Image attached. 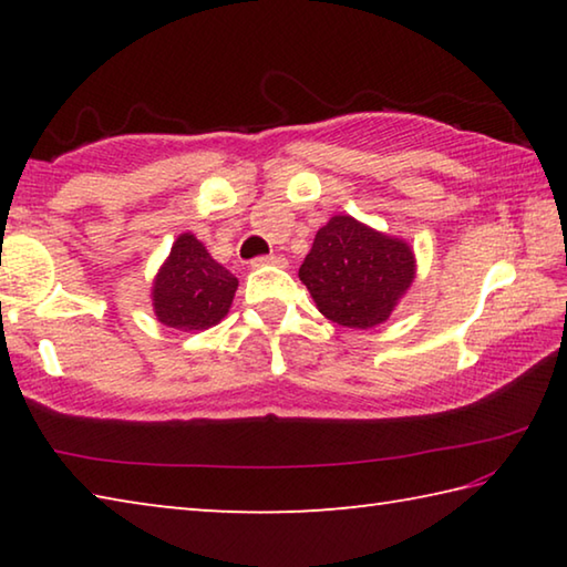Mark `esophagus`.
Here are the masks:
<instances>
[{"mask_svg":"<svg viewBox=\"0 0 567 567\" xmlns=\"http://www.w3.org/2000/svg\"><path fill=\"white\" fill-rule=\"evenodd\" d=\"M252 267H265V265H285V257L282 255H262V257H255Z\"/></svg>","mask_w":567,"mask_h":567,"instance_id":"34e87169","label":"esophagus"}]
</instances>
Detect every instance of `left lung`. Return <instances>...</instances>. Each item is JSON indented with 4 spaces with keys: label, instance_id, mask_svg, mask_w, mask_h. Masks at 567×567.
Wrapping results in <instances>:
<instances>
[{
    "label": "left lung",
    "instance_id": "8db88e82",
    "mask_svg": "<svg viewBox=\"0 0 567 567\" xmlns=\"http://www.w3.org/2000/svg\"><path fill=\"white\" fill-rule=\"evenodd\" d=\"M324 318L352 330L385 322L410 290L417 260L410 243L354 219L334 215L318 229L300 267Z\"/></svg>",
    "mask_w": 567,
    "mask_h": 567
}]
</instances>
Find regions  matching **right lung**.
I'll use <instances>...</instances> for the list:
<instances>
[{
  "mask_svg": "<svg viewBox=\"0 0 567 567\" xmlns=\"http://www.w3.org/2000/svg\"><path fill=\"white\" fill-rule=\"evenodd\" d=\"M237 285V277L213 260L195 235L182 233L152 282V310L167 328L207 330L229 312Z\"/></svg>",
  "mask_w": 567,
  "mask_h": 567,
  "instance_id": "add662e5",
  "label": "right lung"
}]
</instances>
